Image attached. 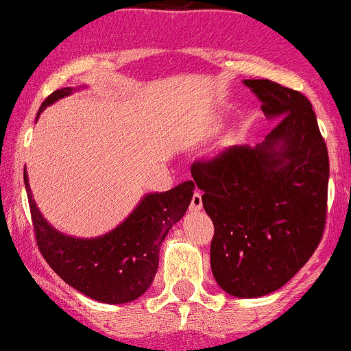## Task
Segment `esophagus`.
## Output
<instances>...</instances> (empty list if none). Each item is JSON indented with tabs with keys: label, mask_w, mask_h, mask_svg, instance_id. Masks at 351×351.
<instances>
[{
	"label": "esophagus",
	"mask_w": 351,
	"mask_h": 351,
	"mask_svg": "<svg viewBox=\"0 0 351 351\" xmlns=\"http://www.w3.org/2000/svg\"><path fill=\"white\" fill-rule=\"evenodd\" d=\"M190 208H192V210H200L202 208V193L200 192H193L192 202H190Z\"/></svg>",
	"instance_id": "1"
}]
</instances>
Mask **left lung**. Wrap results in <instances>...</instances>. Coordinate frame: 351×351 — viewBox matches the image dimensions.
<instances>
[{
    "label": "left lung",
    "instance_id": "1",
    "mask_svg": "<svg viewBox=\"0 0 351 351\" xmlns=\"http://www.w3.org/2000/svg\"><path fill=\"white\" fill-rule=\"evenodd\" d=\"M278 119L256 147L231 146L192 165L214 222L210 267L222 290L261 297L285 285L323 239L328 147L311 101L270 80H244Z\"/></svg>",
    "mask_w": 351,
    "mask_h": 351
}]
</instances>
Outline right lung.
I'll list each match as a JSON object with an SVG mask.
<instances>
[{
  "label": "right lung",
  "instance_id": "right-lung-1",
  "mask_svg": "<svg viewBox=\"0 0 351 351\" xmlns=\"http://www.w3.org/2000/svg\"><path fill=\"white\" fill-rule=\"evenodd\" d=\"M71 91L73 88L56 90L45 98L38 113ZM23 182L35 241L44 260L73 289L107 304L132 302L149 289L158 270L159 246L173 224L183 217L195 189V183L189 180L168 192L149 193L108 234L77 239L47 224L32 198L25 171Z\"/></svg>",
  "mask_w": 351,
  "mask_h": 351
}]
</instances>
